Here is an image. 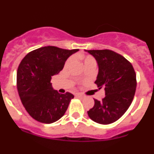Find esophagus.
<instances>
[{"label": "esophagus", "mask_w": 154, "mask_h": 154, "mask_svg": "<svg viewBox=\"0 0 154 154\" xmlns=\"http://www.w3.org/2000/svg\"><path fill=\"white\" fill-rule=\"evenodd\" d=\"M76 97L79 98V99H83V98L85 97V96L82 95V94H76Z\"/></svg>", "instance_id": "obj_1"}]
</instances>
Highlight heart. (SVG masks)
<instances>
[{
    "instance_id": "heart-1",
    "label": "heart",
    "mask_w": 154,
    "mask_h": 154,
    "mask_svg": "<svg viewBox=\"0 0 154 154\" xmlns=\"http://www.w3.org/2000/svg\"><path fill=\"white\" fill-rule=\"evenodd\" d=\"M77 58L83 62V64H84V65H85V67L89 66V65H96V59H95V58H94L92 56H91V55L79 54V55H77ZM72 58H69V60L66 62L65 65H66V66H67V65H69V64L72 62Z\"/></svg>"
}]
</instances>
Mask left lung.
I'll use <instances>...</instances> for the list:
<instances>
[{
	"mask_svg": "<svg viewBox=\"0 0 154 154\" xmlns=\"http://www.w3.org/2000/svg\"><path fill=\"white\" fill-rule=\"evenodd\" d=\"M97 62L98 75L95 83L103 88L105 97L88 111L92 120L99 124L112 123L126 112L135 95L136 73L126 58L111 50H85Z\"/></svg>",
	"mask_w": 154,
	"mask_h": 154,
	"instance_id": "8db88e82",
	"label": "left lung"
}]
</instances>
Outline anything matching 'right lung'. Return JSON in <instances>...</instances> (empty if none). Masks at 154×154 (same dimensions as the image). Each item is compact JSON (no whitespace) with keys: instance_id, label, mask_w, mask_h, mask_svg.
Here are the masks:
<instances>
[{"instance_id":"add662e5","label":"right lung","mask_w":154,"mask_h":154,"mask_svg":"<svg viewBox=\"0 0 154 154\" xmlns=\"http://www.w3.org/2000/svg\"><path fill=\"white\" fill-rule=\"evenodd\" d=\"M78 51L46 46L29 52L21 62L17 72V91L24 107L35 120L50 124L66 112L74 96L70 92L58 93L51 79Z\"/></svg>"}]
</instances>
